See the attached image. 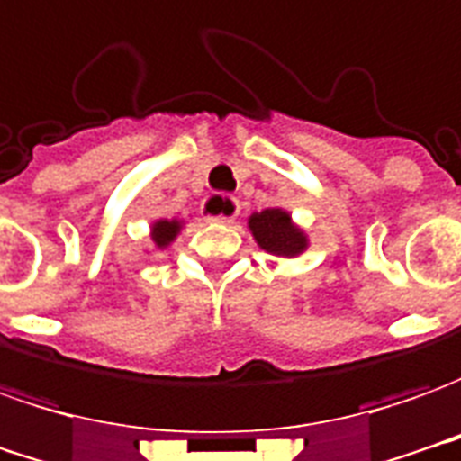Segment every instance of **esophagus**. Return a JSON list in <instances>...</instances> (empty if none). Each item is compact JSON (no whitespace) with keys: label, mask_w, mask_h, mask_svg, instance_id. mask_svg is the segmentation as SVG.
I'll return each instance as SVG.
<instances>
[{"label":"esophagus","mask_w":461,"mask_h":461,"mask_svg":"<svg viewBox=\"0 0 461 461\" xmlns=\"http://www.w3.org/2000/svg\"><path fill=\"white\" fill-rule=\"evenodd\" d=\"M208 210L212 213L205 215V221H211V223H233L238 215V203L230 201V198H225V195H213L205 203V213Z\"/></svg>","instance_id":"34e87169"}]
</instances>
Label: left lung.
<instances>
[{"instance_id": "obj_1", "label": "left lung", "mask_w": 461, "mask_h": 461, "mask_svg": "<svg viewBox=\"0 0 461 461\" xmlns=\"http://www.w3.org/2000/svg\"><path fill=\"white\" fill-rule=\"evenodd\" d=\"M250 230L258 246L280 258H295L308 248V238L300 230L298 225H293L290 215L280 208H267L263 213L250 215Z\"/></svg>"}]
</instances>
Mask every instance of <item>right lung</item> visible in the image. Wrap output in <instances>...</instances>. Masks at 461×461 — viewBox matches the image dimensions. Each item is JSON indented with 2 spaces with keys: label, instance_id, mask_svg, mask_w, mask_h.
Returning a JSON list of instances; mask_svg holds the SVG:
<instances>
[{
  "label": "right lung",
  "instance_id": "right-lung-1",
  "mask_svg": "<svg viewBox=\"0 0 461 461\" xmlns=\"http://www.w3.org/2000/svg\"><path fill=\"white\" fill-rule=\"evenodd\" d=\"M178 230H181V223H178V221H158V223H153L151 230L153 243L158 248H166L173 238L178 236Z\"/></svg>",
  "mask_w": 461,
  "mask_h": 461
}]
</instances>
